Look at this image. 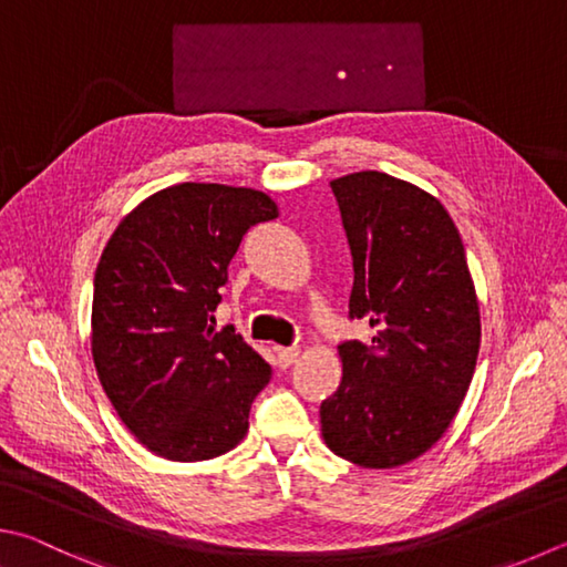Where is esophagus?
I'll list each match as a JSON object with an SVG mask.
<instances>
[{
	"mask_svg": "<svg viewBox=\"0 0 567 567\" xmlns=\"http://www.w3.org/2000/svg\"><path fill=\"white\" fill-rule=\"evenodd\" d=\"M300 349L297 347H282V349H277V362H280V367H292L297 359H300Z\"/></svg>",
	"mask_w": 567,
	"mask_h": 567,
	"instance_id": "obj_1",
	"label": "esophagus"
}]
</instances>
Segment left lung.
I'll return each instance as SVG.
<instances>
[{
  "label": "left lung",
  "instance_id": "1",
  "mask_svg": "<svg viewBox=\"0 0 567 567\" xmlns=\"http://www.w3.org/2000/svg\"><path fill=\"white\" fill-rule=\"evenodd\" d=\"M352 250L349 315L372 342L339 347L342 382L319 406L334 456L396 468L446 434L471 386L481 312L458 228L439 198L379 171L334 178Z\"/></svg>",
  "mask_w": 567,
  "mask_h": 567
}]
</instances>
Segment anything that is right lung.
Masks as SVG:
<instances>
[{
	"label": "right lung",
	"mask_w": 567,
	"mask_h": 567,
	"mask_svg": "<svg viewBox=\"0 0 567 567\" xmlns=\"http://www.w3.org/2000/svg\"><path fill=\"white\" fill-rule=\"evenodd\" d=\"M277 215L262 190L178 183L141 200L101 252L91 354L123 426L151 454L208 461L248 434L272 367L208 319L243 235Z\"/></svg>",
	"instance_id": "add662e5"
}]
</instances>
